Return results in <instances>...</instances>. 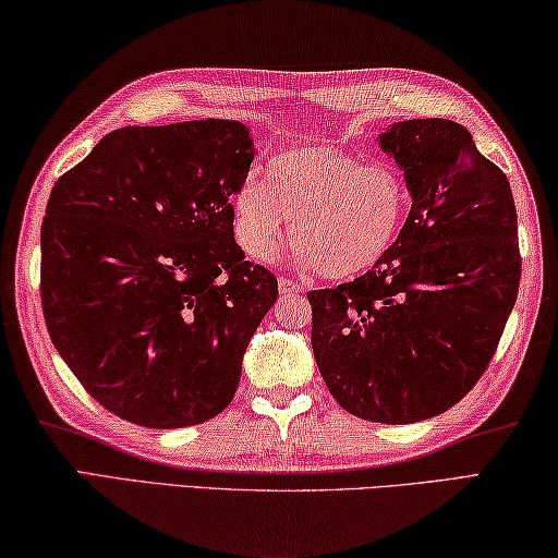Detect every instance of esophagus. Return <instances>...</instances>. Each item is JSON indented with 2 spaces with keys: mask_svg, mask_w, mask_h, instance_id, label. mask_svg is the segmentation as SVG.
<instances>
[{
  "mask_svg": "<svg viewBox=\"0 0 558 558\" xmlns=\"http://www.w3.org/2000/svg\"><path fill=\"white\" fill-rule=\"evenodd\" d=\"M304 289V284L296 279H289V277H279V291L281 294H296V291Z\"/></svg>",
  "mask_w": 558,
  "mask_h": 558,
  "instance_id": "obj_1",
  "label": "esophagus"
}]
</instances>
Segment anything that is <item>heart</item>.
Returning <instances> with one entry per match:
<instances>
[{"instance_id":"1","label":"heart","mask_w":558,"mask_h":558,"mask_svg":"<svg viewBox=\"0 0 558 558\" xmlns=\"http://www.w3.org/2000/svg\"><path fill=\"white\" fill-rule=\"evenodd\" d=\"M412 191L395 163L365 161L333 144L274 156L267 181H244L232 198L240 250L267 262L291 218L299 262L324 279H353L383 262L402 232Z\"/></svg>"}]
</instances>
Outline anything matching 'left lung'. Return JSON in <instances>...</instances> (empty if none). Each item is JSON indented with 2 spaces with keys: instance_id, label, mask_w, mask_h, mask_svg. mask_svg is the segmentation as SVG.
Here are the masks:
<instances>
[{
  "instance_id": "1",
  "label": "left lung",
  "mask_w": 558,
  "mask_h": 558,
  "mask_svg": "<svg viewBox=\"0 0 558 558\" xmlns=\"http://www.w3.org/2000/svg\"><path fill=\"white\" fill-rule=\"evenodd\" d=\"M377 142L412 210L377 267L311 291V348L345 412L414 424L461 402L490 365L520 289L517 210L463 124L395 122Z\"/></svg>"
}]
</instances>
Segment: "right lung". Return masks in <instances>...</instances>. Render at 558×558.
<instances>
[{"label": "right lung", "mask_w": 558, "mask_h": 558, "mask_svg": "<svg viewBox=\"0 0 558 558\" xmlns=\"http://www.w3.org/2000/svg\"><path fill=\"white\" fill-rule=\"evenodd\" d=\"M252 159L238 120L124 126L53 185L41 225L48 336L124 422L195 426L238 392L279 291L232 232Z\"/></svg>", "instance_id": "right-lung-1"}]
</instances>
